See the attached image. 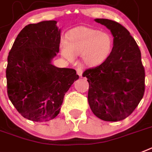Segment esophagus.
<instances>
[{"mask_svg": "<svg viewBox=\"0 0 152 152\" xmlns=\"http://www.w3.org/2000/svg\"><path fill=\"white\" fill-rule=\"evenodd\" d=\"M82 73H83V71L81 70V68H77V74L79 75V77H82Z\"/></svg>", "mask_w": 152, "mask_h": 152, "instance_id": "1", "label": "esophagus"}]
</instances>
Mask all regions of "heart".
<instances>
[{
    "instance_id": "heart-1",
    "label": "heart",
    "mask_w": 152,
    "mask_h": 152,
    "mask_svg": "<svg viewBox=\"0 0 152 152\" xmlns=\"http://www.w3.org/2000/svg\"><path fill=\"white\" fill-rule=\"evenodd\" d=\"M110 34L96 28L80 26L70 31L67 41L63 39L61 53L64 58L73 61L75 55H81V62L88 67H96L108 58L113 49Z\"/></svg>"
}]
</instances>
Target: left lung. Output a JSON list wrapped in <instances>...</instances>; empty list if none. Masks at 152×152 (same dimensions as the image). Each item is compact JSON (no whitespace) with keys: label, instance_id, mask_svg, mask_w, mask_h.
Wrapping results in <instances>:
<instances>
[{"label":"left lung","instance_id":"obj_1","mask_svg":"<svg viewBox=\"0 0 152 152\" xmlns=\"http://www.w3.org/2000/svg\"><path fill=\"white\" fill-rule=\"evenodd\" d=\"M113 36V47L99 66L88 69L82 75L88 78V101L91 111L105 121L126 118L138 106L145 93V68L136 41L118 22L96 18Z\"/></svg>","mask_w":152,"mask_h":152}]
</instances>
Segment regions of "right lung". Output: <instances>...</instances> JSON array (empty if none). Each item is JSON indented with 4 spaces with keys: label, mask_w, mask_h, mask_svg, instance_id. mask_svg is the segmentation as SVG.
Listing matches in <instances>:
<instances>
[{
    "label": "right lung",
    "mask_w": 152,
    "mask_h": 152,
    "mask_svg": "<svg viewBox=\"0 0 152 152\" xmlns=\"http://www.w3.org/2000/svg\"><path fill=\"white\" fill-rule=\"evenodd\" d=\"M56 21L29 24L19 32L7 56V95L18 112L42 122L60 113L65 93L79 78L76 71L52 64L59 53Z\"/></svg>",
    "instance_id": "right-lung-1"
}]
</instances>
